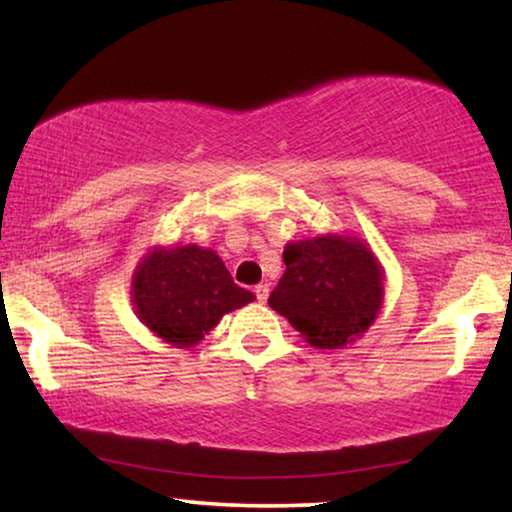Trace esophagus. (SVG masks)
I'll list each match as a JSON object with an SVG mask.
<instances>
[{
	"mask_svg": "<svg viewBox=\"0 0 512 512\" xmlns=\"http://www.w3.org/2000/svg\"><path fill=\"white\" fill-rule=\"evenodd\" d=\"M254 293H256L258 303H265V300H268V296H270V284H258Z\"/></svg>",
	"mask_w": 512,
	"mask_h": 512,
	"instance_id": "obj_1",
	"label": "esophagus"
}]
</instances>
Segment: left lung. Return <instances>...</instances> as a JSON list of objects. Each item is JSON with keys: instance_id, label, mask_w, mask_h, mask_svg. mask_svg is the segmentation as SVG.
Wrapping results in <instances>:
<instances>
[{"instance_id": "obj_1", "label": "left lung", "mask_w": 512, "mask_h": 512, "mask_svg": "<svg viewBox=\"0 0 512 512\" xmlns=\"http://www.w3.org/2000/svg\"><path fill=\"white\" fill-rule=\"evenodd\" d=\"M284 275L268 305L307 345L342 349L375 324L384 303V268L361 237L326 233L284 247Z\"/></svg>"}]
</instances>
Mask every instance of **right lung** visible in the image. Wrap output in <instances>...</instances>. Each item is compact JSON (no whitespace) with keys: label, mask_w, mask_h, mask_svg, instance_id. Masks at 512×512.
I'll list each match as a JSON object with an SVG mask.
<instances>
[{"label":"right lung","mask_w":512,"mask_h":512,"mask_svg":"<svg viewBox=\"0 0 512 512\" xmlns=\"http://www.w3.org/2000/svg\"><path fill=\"white\" fill-rule=\"evenodd\" d=\"M256 296L230 277L221 256L198 244L153 247L132 272L130 303L137 319L174 347H193Z\"/></svg>","instance_id":"1"}]
</instances>
